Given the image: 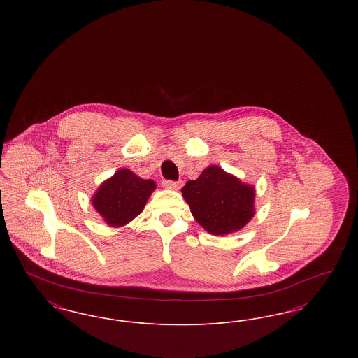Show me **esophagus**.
<instances>
[{
  "label": "esophagus",
  "mask_w": 358,
  "mask_h": 358,
  "mask_svg": "<svg viewBox=\"0 0 358 358\" xmlns=\"http://www.w3.org/2000/svg\"><path fill=\"white\" fill-rule=\"evenodd\" d=\"M164 185L166 187H173V189H180L184 185L182 181H164Z\"/></svg>",
  "instance_id": "obj_1"
}]
</instances>
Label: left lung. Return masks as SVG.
Returning <instances> with one entry per match:
<instances>
[{
	"mask_svg": "<svg viewBox=\"0 0 358 358\" xmlns=\"http://www.w3.org/2000/svg\"><path fill=\"white\" fill-rule=\"evenodd\" d=\"M190 212L205 231L224 236L243 229L255 215V187L210 165L182 187Z\"/></svg>",
	"mask_w": 358,
	"mask_h": 358,
	"instance_id": "left-lung-1",
	"label": "left lung"
}]
</instances>
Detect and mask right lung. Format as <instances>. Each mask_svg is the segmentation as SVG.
Returning a JSON list of instances; mask_svg holds the SVG:
<instances>
[{
  "label": "right lung",
  "mask_w": 358,
  "mask_h": 358,
  "mask_svg": "<svg viewBox=\"0 0 358 358\" xmlns=\"http://www.w3.org/2000/svg\"><path fill=\"white\" fill-rule=\"evenodd\" d=\"M153 180H145L130 169H120L103 181L91 199L95 210L108 227H123L143 210L155 190Z\"/></svg>",
  "instance_id": "1"
}]
</instances>
